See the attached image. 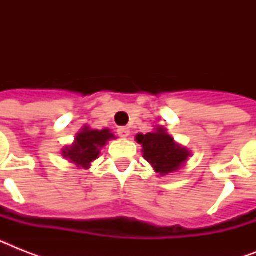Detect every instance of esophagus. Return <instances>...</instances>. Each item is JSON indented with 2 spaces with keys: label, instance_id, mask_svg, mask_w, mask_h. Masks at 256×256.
<instances>
[{
  "label": "esophagus",
  "instance_id": "obj_1",
  "mask_svg": "<svg viewBox=\"0 0 256 256\" xmlns=\"http://www.w3.org/2000/svg\"><path fill=\"white\" fill-rule=\"evenodd\" d=\"M116 132H118V136H122V138H128V136H130V130H128V128H120L116 130Z\"/></svg>",
  "mask_w": 256,
  "mask_h": 256
}]
</instances>
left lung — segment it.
<instances>
[{
	"instance_id": "obj_1",
	"label": "left lung",
	"mask_w": 256,
	"mask_h": 256,
	"mask_svg": "<svg viewBox=\"0 0 256 256\" xmlns=\"http://www.w3.org/2000/svg\"><path fill=\"white\" fill-rule=\"evenodd\" d=\"M136 140L144 148L142 152L144 160L160 175L178 171L190 156V152L175 144L164 128H156V132H148L146 136L138 134Z\"/></svg>"
}]
</instances>
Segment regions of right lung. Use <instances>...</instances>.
I'll use <instances>...</instances> for the list:
<instances>
[{
    "instance_id": "obj_1",
    "label": "right lung",
    "mask_w": 256,
    "mask_h": 256,
    "mask_svg": "<svg viewBox=\"0 0 256 256\" xmlns=\"http://www.w3.org/2000/svg\"><path fill=\"white\" fill-rule=\"evenodd\" d=\"M112 138L116 136L108 128L92 130L85 126L77 134L74 144L62 150V156H65L72 164H77V168H88L92 162L98 158L100 148Z\"/></svg>"
}]
</instances>
